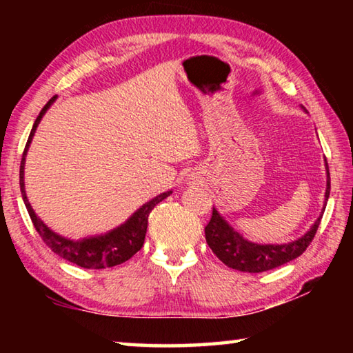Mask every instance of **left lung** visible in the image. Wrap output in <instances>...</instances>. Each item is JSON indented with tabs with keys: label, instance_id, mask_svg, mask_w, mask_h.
Segmentation results:
<instances>
[{
	"label": "left lung",
	"instance_id": "1",
	"mask_svg": "<svg viewBox=\"0 0 353 353\" xmlns=\"http://www.w3.org/2000/svg\"><path fill=\"white\" fill-rule=\"evenodd\" d=\"M327 170V188H325V202L322 213L325 210L328 196H330V172L325 160ZM321 216L314 221L305 235L297 240L286 244H256L250 243L235 232L229 223L221 216L216 208L213 207L212 218L205 225V240L207 244L213 250V254L232 270L243 272H263L279 268L291 260L297 259L299 255L305 252L310 243L318 232L321 223Z\"/></svg>",
	"mask_w": 353,
	"mask_h": 353
}]
</instances>
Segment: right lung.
I'll list each match as a JSON object with an SVG mask.
<instances>
[{"label": "right lung", "mask_w": 353, "mask_h": 353, "mask_svg": "<svg viewBox=\"0 0 353 353\" xmlns=\"http://www.w3.org/2000/svg\"><path fill=\"white\" fill-rule=\"evenodd\" d=\"M57 97H52L48 101L46 105L39 113L37 119H35L31 134H29L28 143L23 151V159L20 165V190L23 201L28 208L29 216L32 219V224L35 230L39 232L41 240L50 248L52 252L62 256L70 263L85 268V270H104V268H112L121 263L128 261L130 256H134L141 249L143 243H145L146 229H148V216L152 212V208L162 202L163 199L168 198L172 191H165V193L155 196L154 199L146 202L145 205L140 207L132 216H130L126 223L121 224L117 229L107 232L104 235L83 238V240L74 241L70 238H65L57 235L56 232H52L43 221H41L35 212L32 210L31 204H29L26 191H25V162H26V154L29 145H31L32 137L35 134L41 117L45 115L46 110L50 109V105L54 103Z\"/></svg>", "instance_id": "1"}]
</instances>
